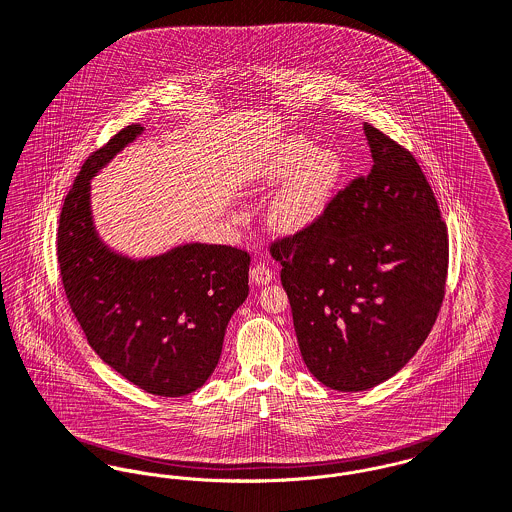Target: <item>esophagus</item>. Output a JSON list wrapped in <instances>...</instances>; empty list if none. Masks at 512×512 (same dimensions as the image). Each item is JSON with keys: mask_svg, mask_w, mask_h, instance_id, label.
Returning a JSON list of instances; mask_svg holds the SVG:
<instances>
[{"mask_svg": "<svg viewBox=\"0 0 512 512\" xmlns=\"http://www.w3.org/2000/svg\"><path fill=\"white\" fill-rule=\"evenodd\" d=\"M251 280H253L255 284H269L272 280V271L269 269V265L257 263V265L251 269Z\"/></svg>", "mask_w": 512, "mask_h": 512, "instance_id": "obj_1", "label": "esophagus"}]
</instances>
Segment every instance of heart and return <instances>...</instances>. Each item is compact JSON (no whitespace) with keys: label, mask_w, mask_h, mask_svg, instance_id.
I'll return each instance as SVG.
<instances>
[{"label":"heart","mask_w":512,"mask_h":512,"mask_svg":"<svg viewBox=\"0 0 512 512\" xmlns=\"http://www.w3.org/2000/svg\"><path fill=\"white\" fill-rule=\"evenodd\" d=\"M340 180V160L331 151H315L309 141L294 139L276 152L259 172L257 189L280 181L272 197L269 222L282 234H298L325 214Z\"/></svg>","instance_id":"heart-1"}]
</instances>
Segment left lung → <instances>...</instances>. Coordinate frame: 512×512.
<instances>
[{
	"label": "left lung",
	"mask_w": 512,
	"mask_h": 512,
	"mask_svg": "<svg viewBox=\"0 0 512 512\" xmlns=\"http://www.w3.org/2000/svg\"><path fill=\"white\" fill-rule=\"evenodd\" d=\"M371 172L311 228L274 241L301 358L334 391H367L420 350L445 298L449 236L412 152L363 123Z\"/></svg>",
	"instance_id": "1"
}]
</instances>
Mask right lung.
I'll return each mask as SVG.
<instances>
[{"instance_id":"add662e5","label":"right lung","mask_w":512,"mask_h":512,"mask_svg":"<svg viewBox=\"0 0 512 512\" xmlns=\"http://www.w3.org/2000/svg\"><path fill=\"white\" fill-rule=\"evenodd\" d=\"M145 127L127 125L92 152L63 201L58 263L65 296L92 350L121 377L156 396L207 383L230 317L249 294L247 251L183 243L131 259L100 240L91 180Z\"/></svg>"}]
</instances>
